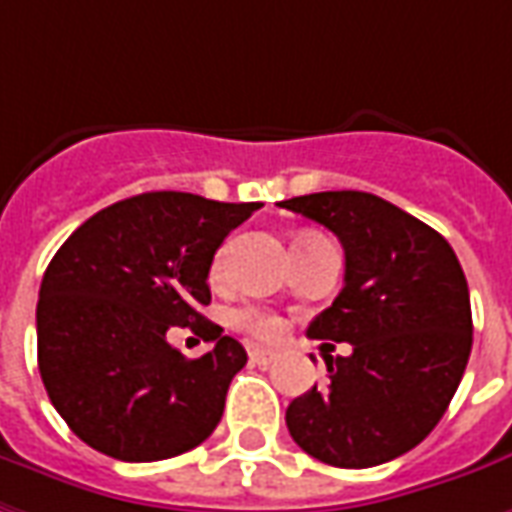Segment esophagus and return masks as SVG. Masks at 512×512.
<instances>
[{"label":"esophagus","mask_w":512,"mask_h":512,"mask_svg":"<svg viewBox=\"0 0 512 512\" xmlns=\"http://www.w3.org/2000/svg\"><path fill=\"white\" fill-rule=\"evenodd\" d=\"M274 358H277V353H274V350H266V347H252V350H249V361L257 364V367H269Z\"/></svg>","instance_id":"34e87169"}]
</instances>
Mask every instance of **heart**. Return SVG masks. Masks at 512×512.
Listing matches in <instances>:
<instances>
[{
    "label": "heart",
    "mask_w": 512,
    "mask_h": 512,
    "mask_svg": "<svg viewBox=\"0 0 512 512\" xmlns=\"http://www.w3.org/2000/svg\"><path fill=\"white\" fill-rule=\"evenodd\" d=\"M227 249L229 246H221V249L215 252L212 274H221V271H224ZM232 325L238 330H243V333H249V336H255V339H266V342L277 339V336L283 333V322L271 314V311H263V308H241V311H235V314H232Z\"/></svg>",
    "instance_id": "obj_1"
}]
</instances>
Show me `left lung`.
Returning <instances> with one entry per match:
<instances>
[{
    "label": "left lung",
    "instance_id": "8db88e82",
    "mask_svg": "<svg viewBox=\"0 0 512 512\" xmlns=\"http://www.w3.org/2000/svg\"><path fill=\"white\" fill-rule=\"evenodd\" d=\"M280 207L342 241L344 288L308 336L353 344L350 356H325L328 384L288 403L285 426L305 454L336 468L395 460L446 415L471 356L460 260L440 232L373 193L330 190Z\"/></svg>",
    "mask_w": 512,
    "mask_h": 512
}]
</instances>
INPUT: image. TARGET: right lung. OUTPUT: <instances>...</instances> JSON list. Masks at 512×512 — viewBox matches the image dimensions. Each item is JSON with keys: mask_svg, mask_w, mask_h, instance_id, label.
Here are the masks:
<instances>
[{"mask_svg": "<svg viewBox=\"0 0 512 512\" xmlns=\"http://www.w3.org/2000/svg\"><path fill=\"white\" fill-rule=\"evenodd\" d=\"M260 207L142 193L92 215L55 252L38 291V373L86 446L156 462L210 437L246 350L198 311L218 246ZM173 324L216 347L184 359L167 344Z\"/></svg>", "mask_w": 512, "mask_h": 512, "instance_id": "add662e5", "label": "right lung"}]
</instances>
